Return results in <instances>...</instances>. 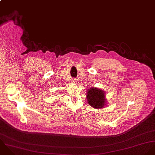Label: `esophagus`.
I'll return each mask as SVG.
<instances>
[{"mask_svg":"<svg viewBox=\"0 0 155 155\" xmlns=\"http://www.w3.org/2000/svg\"><path fill=\"white\" fill-rule=\"evenodd\" d=\"M77 80H75V79H73V80H72V83H77Z\"/></svg>","mask_w":155,"mask_h":155,"instance_id":"1","label":"esophagus"}]
</instances>
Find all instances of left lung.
<instances>
[{
    "instance_id": "1",
    "label": "left lung",
    "mask_w": 155,
    "mask_h": 155,
    "mask_svg": "<svg viewBox=\"0 0 155 155\" xmlns=\"http://www.w3.org/2000/svg\"><path fill=\"white\" fill-rule=\"evenodd\" d=\"M104 91L96 87L88 89L86 94L87 103L93 108L99 109L103 108L107 104V99Z\"/></svg>"
}]
</instances>
